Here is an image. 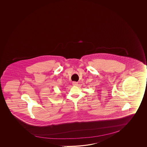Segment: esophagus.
Segmentation results:
<instances>
[{
  "label": "esophagus",
  "instance_id": "34e87169",
  "mask_svg": "<svg viewBox=\"0 0 147 147\" xmlns=\"http://www.w3.org/2000/svg\"><path fill=\"white\" fill-rule=\"evenodd\" d=\"M72 84L74 86H77V84H78V83H77V82H72Z\"/></svg>",
  "mask_w": 147,
  "mask_h": 147
}]
</instances>
